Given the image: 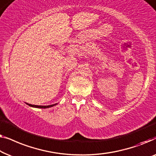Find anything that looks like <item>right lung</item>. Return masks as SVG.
Masks as SVG:
<instances>
[{
    "label": "right lung",
    "mask_w": 156,
    "mask_h": 156,
    "mask_svg": "<svg viewBox=\"0 0 156 156\" xmlns=\"http://www.w3.org/2000/svg\"><path fill=\"white\" fill-rule=\"evenodd\" d=\"M26 103V102H25ZM27 105H29L30 107H35V108H41V109H46V108H49V107H54L55 105H57V103L54 105H46V106H43V105H31V104H28V103H26Z\"/></svg>",
    "instance_id": "obj_1"
}]
</instances>
